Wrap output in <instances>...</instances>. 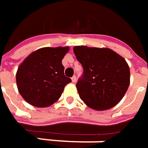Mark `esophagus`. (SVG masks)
Here are the masks:
<instances>
[{"label":"esophagus","instance_id":"obj_1","mask_svg":"<svg viewBox=\"0 0 148 148\" xmlns=\"http://www.w3.org/2000/svg\"><path fill=\"white\" fill-rule=\"evenodd\" d=\"M71 82L73 83L77 82V77H76V76H73V77H71Z\"/></svg>","mask_w":148,"mask_h":148}]
</instances>
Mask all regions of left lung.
I'll use <instances>...</instances> for the list:
<instances>
[{
    "label": "left lung",
    "mask_w": 148,
    "mask_h": 148,
    "mask_svg": "<svg viewBox=\"0 0 148 148\" xmlns=\"http://www.w3.org/2000/svg\"><path fill=\"white\" fill-rule=\"evenodd\" d=\"M73 51L84 69L77 84L82 100L95 110H106L119 104L130 83L125 59L107 48L75 46Z\"/></svg>",
    "instance_id": "8db88e82"
}]
</instances>
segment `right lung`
<instances>
[{"instance_id": "obj_1", "label": "right lung", "mask_w": 148, "mask_h": 148, "mask_svg": "<svg viewBox=\"0 0 148 148\" xmlns=\"http://www.w3.org/2000/svg\"><path fill=\"white\" fill-rule=\"evenodd\" d=\"M69 47L42 48L33 52L16 72V84L23 99L29 105L44 108L59 99L71 80L64 75L62 60Z\"/></svg>"}]
</instances>
